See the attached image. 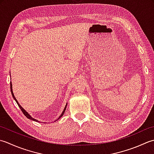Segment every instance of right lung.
<instances>
[{"label":"right lung","mask_w":154,"mask_h":154,"mask_svg":"<svg viewBox=\"0 0 154 154\" xmlns=\"http://www.w3.org/2000/svg\"><path fill=\"white\" fill-rule=\"evenodd\" d=\"M11 94H12V97H13V98L14 99V100L16 101V102L17 103V104H18V106H19V108H20V109L22 110V112H23V114H24V116H26L27 118H29V119H30V120H33V121H35V122H39L38 120H36V119H34V118H32V116H31L29 114V113H28L26 110H25V109L22 107V106L20 105V103L18 102V101H17V100L16 99V98L14 97V94H13V92H12V83H11ZM67 104L68 103H66V106H65V108H64V110H63V112H62V114H61V115L60 116H59V118H58V120H59L60 118L62 116L64 115V112H65V110H66V106H67ZM56 122V121H55Z\"/></svg>","instance_id":"add662e5"}]
</instances>
